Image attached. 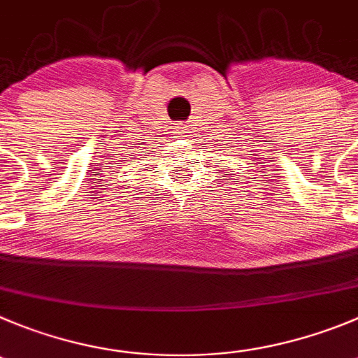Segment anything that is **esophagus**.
<instances>
[{
	"label": "esophagus",
	"mask_w": 358,
	"mask_h": 358,
	"mask_svg": "<svg viewBox=\"0 0 358 358\" xmlns=\"http://www.w3.org/2000/svg\"><path fill=\"white\" fill-rule=\"evenodd\" d=\"M187 125L185 123H178V125L175 127V134H176V138H185L187 136Z\"/></svg>",
	"instance_id": "esophagus-1"
}]
</instances>
